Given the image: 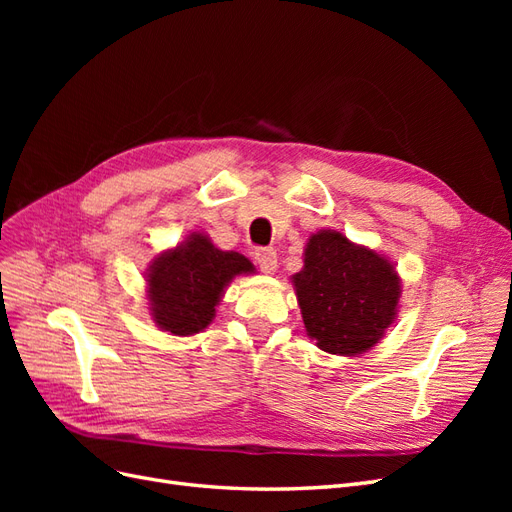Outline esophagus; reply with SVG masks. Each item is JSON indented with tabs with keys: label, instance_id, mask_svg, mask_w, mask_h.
<instances>
[{
	"label": "esophagus",
	"instance_id": "obj_1",
	"mask_svg": "<svg viewBox=\"0 0 512 512\" xmlns=\"http://www.w3.org/2000/svg\"><path fill=\"white\" fill-rule=\"evenodd\" d=\"M254 258H256V265L260 267L262 273H273L277 269V254H275V250H269V247L256 250Z\"/></svg>",
	"mask_w": 512,
	"mask_h": 512
}]
</instances>
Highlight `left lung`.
I'll return each mask as SVG.
<instances>
[{
	"label": "left lung",
	"mask_w": 512,
	"mask_h": 512,
	"mask_svg": "<svg viewBox=\"0 0 512 512\" xmlns=\"http://www.w3.org/2000/svg\"><path fill=\"white\" fill-rule=\"evenodd\" d=\"M303 260L292 284L307 335L329 354L374 348L397 314L401 282L391 262L337 230L309 237Z\"/></svg>",
	"instance_id": "8db88e82"
}]
</instances>
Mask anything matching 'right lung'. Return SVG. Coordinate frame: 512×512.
<instances>
[{
  "label": "right lung",
  "mask_w": 512,
  "mask_h": 512,
  "mask_svg": "<svg viewBox=\"0 0 512 512\" xmlns=\"http://www.w3.org/2000/svg\"><path fill=\"white\" fill-rule=\"evenodd\" d=\"M241 273H254L250 260L239 252H222L209 237L194 232L175 250L162 252L149 267L153 322L173 335L207 329L224 288Z\"/></svg>",
  "instance_id": "obj_1"
}]
</instances>
